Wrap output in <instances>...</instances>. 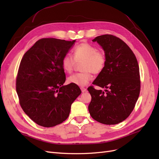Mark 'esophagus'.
<instances>
[{"label": "esophagus", "mask_w": 159, "mask_h": 159, "mask_svg": "<svg viewBox=\"0 0 159 159\" xmlns=\"http://www.w3.org/2000/svg\"><path fill=\"white\" fill-rule=\"evenodd\" d=\"M81 91H82V92H85V91H86V88H84V87H81Z\"/></svg>", "instance_id": "34e87169"}]
</instances>
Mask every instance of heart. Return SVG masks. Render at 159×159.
Wrapping results in <instances>:
<instances>
[{"label": "heart", "mask_w": 159, "mask_h": 159, "mask_svg": "<svg viewBox=\"0 0 159 159\" xmlns=\"http://www.w3.org/2000/svg\"><path fill=\"white\" fill-rule=\"evenodd\" d=\"M74 57L65 54L61 59V66L67 73L70 74L75 68L77 62L83 61L81 68L83 71L70 76V84L83 87L92 79V73L99 74L104 70L107 62L105 53L98 50L97 48L88 43H81L75 46L73 51Z\"/></svg>", "instance_id": "heart-1"}]
</instances>
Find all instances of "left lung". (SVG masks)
I'll return each mask as SVG.
<instances>
[{"mask_svg": "<svg viewBox=\"0 0 159 159\" xmlns=\"http://www.w3.org/2000/svg\"><path fill=\"white\" fill-rule=\"evenodd\" d=\"M102 46L106 65L93 82L105 88L88 90L91 96L88 106L90 115L105 125H115L125 120L133 111L141 90L139 67L135 55L125 42L111 34L96 37L92 40Z\"/></svg>", "mask_w": 159, "mask_h": 159, "instance_id": "8db88e82", "label": "left lung"}]
</instances>
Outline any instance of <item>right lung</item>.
I'll return each instance as SVG.
<instances>
[{
  "label": "right lung",
  "instance_id": "add662e5",
  "mask_svg": "<svg viewBox=\"0 0 159 159\" xmlns=\"http://www.w3.org/2000/svg\"><path fill=\"white\" fill-rule=\"evenodd\" d=\"M75 40L42 38L21 60L16 89L22 109L34 122L52 127L68 117L71 105L81 94L78 85H64L61 59Z\"/></svg>",
  "mask_w": 159,
  "mask_h": 159
}]
</instances>
